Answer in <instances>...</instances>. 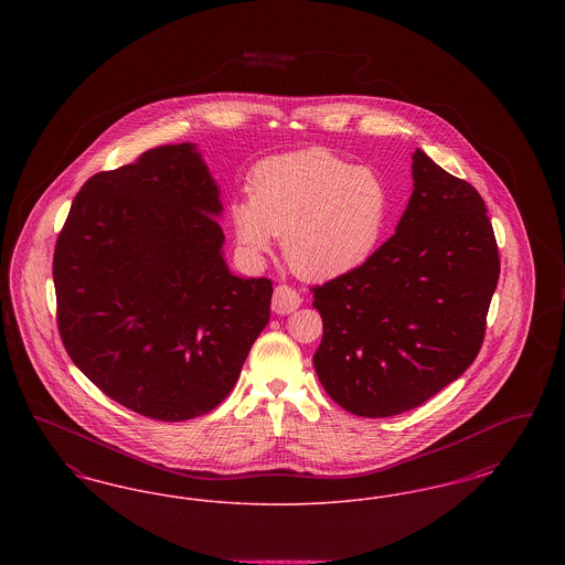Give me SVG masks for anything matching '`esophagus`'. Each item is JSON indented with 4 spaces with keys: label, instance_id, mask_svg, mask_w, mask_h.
I'll use <instances>...</instances> for the list:
<instances>
[{
    "label": "esophagus",
    "instance_id": "esophagus-1",
    "mask_svg": "<svg viewBox=\"0 0 565 565\" xmlns=\"http://www.w3.org/2000/svg\"><path fill=\"white\" fill-rule=\"evenodd\" d=\"M300 302H302V298H300V295L296 292L295 288H292V286L281 284V286H277V288H275V292H273L270 307H273V311H275V313H279V316H288V313H292L295 309L300 307Z\"/></svg>",
    "mask_w": 565,
    "mask_h": 565
}]
</instances>
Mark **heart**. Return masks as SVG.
Returning a JSON list of instances; mask_svg holds the SVG:
<instances>
[{
  "instance_id": "heart-1",
  "label": "heart",
  "mask_w": 565,
  "mask_h": 565,
  "mask_svg": "<svg viewBox=\"0 0 565 565\" xmlns=\"http://www.w3.org/2000/svg\"><path fill=\"white\" fill-rule=\"evenodd\" d=\"M249 203L231 207L245 252H269L284 237L288 265L307 279H330L371 258L390 217V190L371 167L322 148L263 162L249 178Z\"/></svg>"
}]
</instances>
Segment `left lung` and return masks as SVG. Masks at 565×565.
<instances>
[{
    "label": "left lung",
    "instance_id": "left-lung-1",
    "mask_svg": "<svg viewBox=\"0 0 565 565\" xmlns=\"http://www.w3.org/2000/svg\"><path fill=\"white\" fill-rule=\"evenodd\" d=\"M396 233L366 263L322 286L313 366L326 394L360 417L417 408L483 345L500 254L481 194L422 150Z\"/></svg>",
    "mask_w": 565,
    "mask_h": 565
}]
</instances>
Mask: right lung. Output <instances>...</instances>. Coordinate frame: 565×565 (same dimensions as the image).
<instances>
[{
    "label": "right lung",
    "mask_w": 565,
    "mask_h": 565,
    "mask_svg": "<svg viewBox=\"0 0 565 565\" xmlns=\"http://www.w3.org/2000/svg\"><path fill=\"white\" fill-rule=\"evenodd\" d=\"M220 210L194 146L169 143L88 178L54 245L63 348L154 422L214 411L269 323L273 281L226 269Z\"/></svg>",
    "instance_id": "obj_1"
}]
</instances>
